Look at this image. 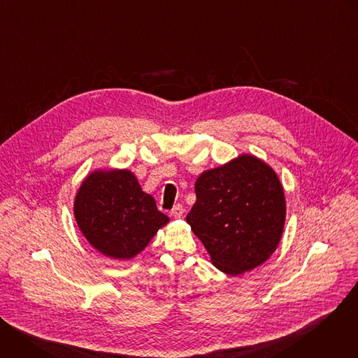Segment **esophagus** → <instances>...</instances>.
Returning a JSON list of instances; mask_svg holds the SVG:
<instances>
[{
  "label": "esophagus",
  "instance_id": "1",
  "mask_svg": "<svg viewBox=\"0 0 358 358\" xmlns=\"http://www.w3.org/2000/svg\"><path fill=\"white\" fill-rule=\"evenodd\" d=\"M182 214H184V208H182L181 206H176V207L173 208V211H171V215H173L174 218H181Z\"/></svg>",
  "mask_w": 358,
  "mask_h": 358
}]
</instances>
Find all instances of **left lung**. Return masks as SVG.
<instances>
[{
	"label": "left lung",
	"instance_id": "obj_1",
	"mask_svg": "<svg viewBox=\"0 0 358 358\" xmlns=\"http://www.w3.org/2000/svg\"><path fill=\"white\" fill-rule=\"evenodd\" d=\"M187 222L217 269L238 276L272 257L283 235L286 198L266 162L243 152L201 173Z\"/></svg>",
	"mask_w": 358,
	"mask_h": 358
}]
</instances>
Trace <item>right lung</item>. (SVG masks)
<instances>
[{
	"instance_id": "1",
	"label": "right lung",
	"mask_w": 358,
	"mask_h": 358,
	"mask_svg": "<svg viewBox=\"0 0 358 358\" xmlns=\"http://www.w3.org/2000/svg\"><path fill=\"white\" fill-rule=\"evenodd\" d=\"M73 217L85 239L110 259L130 261L170 218L127 169H97L76 191Z\"/></svg>"
}]
</instances>
